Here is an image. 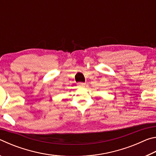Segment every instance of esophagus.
Instances as JSON below:
<instances>
[{
  "label": "esophagus",
  "instance_id": "esophagus-1",
  "mask_svg": "<svg viewBox=\"0 0 156 156\" xmlns=\"http://www.w3.org/2000/svg\"><path fill=\"white\" fill-rule=\"evenodd\" d=\"M78 87H80V88H83V87H85V83H78Z\"/></svg>",
  "mask_w": 156,
  "mask_h": 156
}]
</instances>
